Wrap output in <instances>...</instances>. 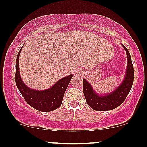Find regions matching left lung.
<instances>
[{
  "instance_id": "8db88e82",
  "label": "left lung",
  "mask_w": 147,
  "mask_h": 147,
  "mask_svg": "<svg viewBox=\"0 0 147 147\" xmlns=\"http://www.w3.org/2000/svg\"><path fill=\"white\" fill-rule=\"evenodd\" d=\"M127 53V69L125 78L116 90L107 96L97 95L86 80L83 79V90L88 105L96 111H109L120 106L130 92L134 80V69L128 50L123 45Z\"/></svg>"
}]
</instances>
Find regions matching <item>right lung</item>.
<instances>
[{"label": "right lung", "mask_w": 147, "mask_h": 147, "mask_svg": "<svg viewBox=\"0 0 147 147\" xmlns=\"http://www.w3.org/2000/svg\"><path fill=\"white\" fill-rule=\"evenodd\" d=\"M22 50V49H21ZM21 50L17 57V68L15 72V82L19 90L24 98L26 103L33 108L40 111H51L59 107L62 102L64 92L73 75H69L61 78L48 90L38 91L30 89L24 84L19 71V56Z\"/></svg>", "instance_id": "1"}]
</instances>
